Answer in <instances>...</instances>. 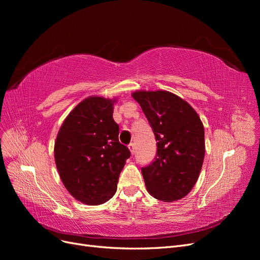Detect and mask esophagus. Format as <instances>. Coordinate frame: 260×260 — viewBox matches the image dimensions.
I'll list each match as a JSON object with an SVG mask.
<instances>
[{"label":"esophagus","mask_w":260,"mask_h":260,"mask_svg":"<svg viewBox=\"0 0 260 260\" xmlns=\"http://www.w3.org/2000/svg\"><path fill=\"white\" fill-rule=\"evenodd\" d=\"M129 149H130V152H131L132 155L135 154V153H136V146H135V144L130 143V144H129Z\"/></svg>","instance_id":"1"}]
</instances>
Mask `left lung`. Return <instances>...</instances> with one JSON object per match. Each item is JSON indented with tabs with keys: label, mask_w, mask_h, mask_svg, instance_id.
<instances>
[{
	"label": "left lung",
	"mask_w": 260,
	"mask_h": 260,
	"mask_svg": "<svg viewBox=\"0 0 260 260\" xmlns=\"http://www.w3.org/2000/svg\"><path fill=\"white\" fill-rule=\"evenodd\" d=\"M157 141L155 160L142 168L147 192L171 203L191 192L205 156L204 125L193 107L168 91H137Z\"/></svg>",
	"instance_id": "left-lung-1"
}]
</instances>
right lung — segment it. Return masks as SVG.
<instances>
[{
    "label": "right lung",
    "instance_id": "obj_1",
    "mask_svg": "<svg viewBox=\"0 0 260 260\" xmlns=\"http://www.w3.org/2000/svg\"><path fill=\"white\" fill-rule=\"evenodd\" d=\"M116 100L90 96L66 117L55 141L54 157L67 191L85 205H100L117 191L131 153L119 142L114 118Z\"/></svg>",
    "mask_w": 260,
    "mask_h": 260
}]
</instances>
